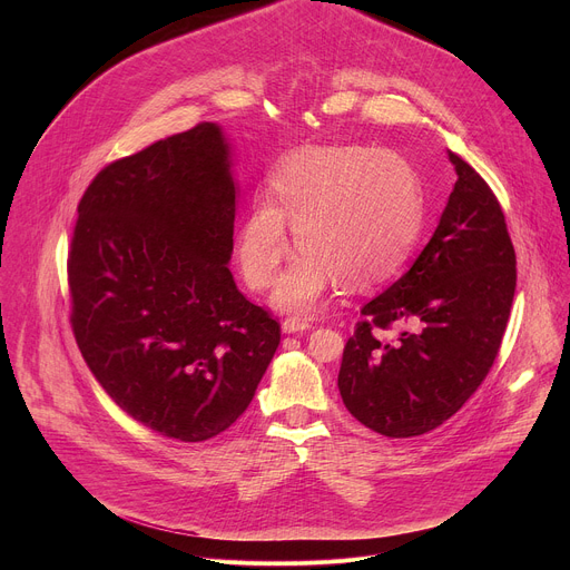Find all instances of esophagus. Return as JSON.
I'll return each mask as SVG.
<instances>
[{"label":"esophagus","mask_w":570,"mask_h":570,"mask_svg":"<svg viewBox=\"0 0 570 570\" xmlns=\"http://www.w3.org/2000/svg\"><path fill=\"white\" fill-rule=\"evenodd\" d=\"M313 327V320L306 317V315H288L284 322H282V330L286 334H297V332H306Z\"/></svg>","instance_id":"1"}]
</instances>
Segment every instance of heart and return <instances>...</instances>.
<instances>
[{
	"label": "heart",
	"instance_id": "1",
	"mask_svg": "<svg viewBox=\"0 0 570 570\" xmlns=\"http://www.w3.org/2000/svg\"><path fill=\"white\" fill-rule=\"evenodd\" d=\"M271 187L277 205H253L238 236V266L253 288H271L291 253L288 220L304 253L275 293L284 311H313L341 275L352 286L387 279L422 232V178L390 150L299 148L279 161Z\"/></svg>",
	"mask_w": 570,
	"mask_h": 570
}]
</instances>
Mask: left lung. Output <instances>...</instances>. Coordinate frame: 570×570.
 I'll use <instances>...</instances> for the list:
<instances>
[{
    "label": "left lung",
    "mask_w": 570,
    "mask_h": 570,
    "mask_svg": "<svg viewBox=\"0 0 570 570\" xmlns=\"http://www.w3.org/2000/svg\"><path fill=\"white\" fill-rule=\"evenodd\" d=\"M458 183L413 268L361 308L338 387L347 411L385 438L424 435L490 374L510 320L517 255L499 198L449 150ZM403 323L385 342L382 332Z\"/></svg>",
    "instance_id": "obj_1"
}]
</instances>
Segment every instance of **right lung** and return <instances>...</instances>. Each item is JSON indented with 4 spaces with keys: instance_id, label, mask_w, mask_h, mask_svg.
<instances>
[{
    "instance_id": "obj_1",
    "label": "right lung",
    "mask_w": 570,
    "mask_h": 570,
    "mask_svg": "<svg viewBox=\"0 0 570 570\" xmlns=\"http://www.w3.org/2000/svg\"><path fill=\"white\" fill-rule=\"evenodd\" d=\"M234 200L229 148L205 121L110 161L78 203V350L124 413L180 442L229 429L279 345V322L227 268Z\"/></svg>"
}]
</instances>
